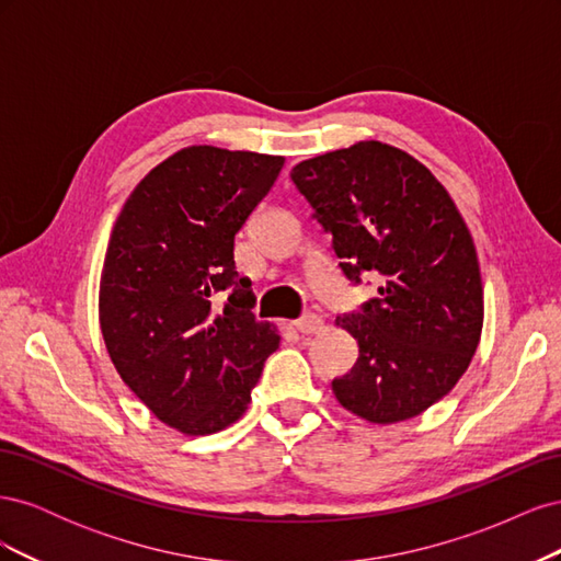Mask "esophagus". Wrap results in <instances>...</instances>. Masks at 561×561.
Wrapping results in <instances>:
<instances>
[{
    "label": "esophagus",
    "mask_w": 561,
    "mask_h": 561,
    "mask_svg": "<svg viewBox=\"0 0 561 561\" xmlns=\"http://www.w3.org/2000/svg\"><path fill=\"white\" fill-rule=\"evenodd\" d=\"M297 330L301 334H318V332L325 330V322H322V318L316 316V313H307V316L297 320Z\"/></svg>",
    "instance_id": "esophagus-1"
}]
</instances>
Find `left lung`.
<instances>
[{
  "mask_svg": "<svg viewBox=\"0 0 561 561\" xmlns=\"http://www.w3.org/2000/svg\"><path fill=\"white\" fill-rule=\"evenodd\" d=\"M293 182L346 278H381L377 299L334 320L358 342L334 398L379 426L419 416L463 377L482 336L480 262L461 213L426 165L379 140L301 161Z\"/></svg>",
  "mask_w": 561,
  "mask_h": 561,
  "instance_id": "1",
  "label": "left lung"
}]
</instances>
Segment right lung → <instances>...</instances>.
I'll return each mask as SVG.
<instances>
[{
    "label": "right lung",
    "mask_w": 561,
    "mask_h": 561,
    "mask_svg": "<svg viewBox=\"0 0 561 561\" xmlns=\"http://www.w3.org/2000/svg\"><path fill=\"white\" fill-rule=\"evenodd\" d=\"M283 165L257 151L184 147L151 168L114 222L100 330L118 377L184 435L239 421L280 344L274 322L254 320L233 239Z\"/></svg>",
    "instance_id": "right-lung-1"
}]
</instances>
